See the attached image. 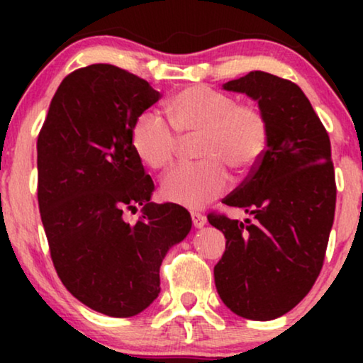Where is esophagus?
<instances>
[{
	"label": "esophagus",
	"mask_w": 363,
	"mask_h": 363,
	"mask_svg": "<svg viewBox=\"0 0 363 363\" xmlns=\"http://www.w3.org/2000/svg\"><path fill=\"white\" fill-rule=\"evenodd\" d=\"M191 221L195 228H203L206 225V216L201 215V213H196V211H191Z\"/></svg>",
	"instance_id": "esophagus-1"
}]
</instances>
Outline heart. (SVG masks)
<instances>
[{"label":"heart","mask_w":363,"mask_h":363,"mask_svg":"<svg viewBox=\"0 0 363 363\" xmlns=\"http://www.w3.org/2000/svg\"><path fill=\"white\" fill-rule=\"evenodd\" d=\"M167 112L178 132L188 137L201 133L198 163L180 165L162 182L168 201L201 208L226 190L230 167L238 175L247 173L264 155L269 140L266 117L259 108L242 106L230 94L206 86H191L167 102ZM178 135L152 112L135 118L130 142L137 157L153 170L167 168L178 150Z\"/></svg>","instance_id":"b5f03b06"}]
</instances>
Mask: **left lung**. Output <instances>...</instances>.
<instances>
[{
    "mask_svg": "<svg viewBox=\"0 0 363 363\" xmlns=\"http://www.w3.org/2000/svg\"><path fill=\"white\" fill-rule=\"evenodd\" d=\"M223 89L257 102L269 140L246 180L223 200L245 208L252 221L208 215L226 238L215 284L236 315L272 320L304 299L322 269L335 213L330 140L294 82L252 71Z\"/></svg>",
    "mask_w": 363,
    "mask_h": 363,
    "instance_id": "obj_1",
    "label": "left lung"
}]
</instances>
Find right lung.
I'll return each mask as SVG.
<instances>
[{
	"label": "right lung",
	"instance_id": "obj_1",
	"mask_svg": "<svg viewBox=\"0 0 363 363\" xmlns=\"http://www.w3.org/2000/svg\"><path fill=\"white\" fill-rule=\"evenodd\" d=\"M150 84L112 64L69 74L38 137V201L57 276L66 289L111 317L140 314L160 292V266L191 230L155 190L133 152L135 118L158 102ZM143 206L127 223L125 209Z\"/></svg>",
	"mask_w": 363,
	"mask_h": 363
}]
</instances>
